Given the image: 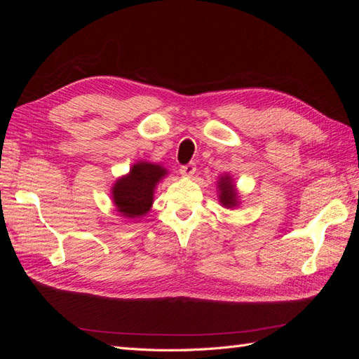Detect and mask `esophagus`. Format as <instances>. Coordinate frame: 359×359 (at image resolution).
<instances>
[{"instance_id": "obj_1", "label": "esophagus", "mask_w": 359, "mask_h": 359, "mask_svg": "<svg viewBox=\"0 0 359 359\" xmlns=\"http://www.w3.org/2000/svg\"><path fill=\"white\" fill-rule=\"evenodd\" d=\"M194 172H196V165H194V163H189V165H184L180 169V173L182 177H191Z\"/></svg>"}]
</instances>
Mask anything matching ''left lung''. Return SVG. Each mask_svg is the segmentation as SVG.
Wrapping results in <instances>:
<instances>
[{
  "instance_id": "8db88e82",
  "label": "left lung",
  "mask_w": 359,
  "mask_h": 359,
  "mask_svg": "<svg viewBox=\"0 0 359 359\" xmlns=\"http://www.w3.org/2000/svg\"><path fill=\"white\" fill-rule=\"evenodd\" d=\"M220 202L222 205L224 206H235L236 205V194H235V190H233V186L231 182V178L229 177H223L220 180Z\"/></svg>"
}]
</instances>
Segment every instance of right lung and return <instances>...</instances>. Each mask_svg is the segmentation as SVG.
I'll list each match as a JSON object with an SVG mask.
<instances>
[{
	"label": "right lung",
	"instance_id": "add662e5",
	"mask_svg": "<svg viewBox=\"0 0 359 359\" xmlns=\"http://www.w3.org/2000/svg\"><path fill=\"white\" fill-rule=\"evenodd\" d=\"M166 175V170L153 163H136L127 177L118 180L112 189L114 203L127 217H139L153 205L156 184Z\"/></svg>",
	"mask_w": 359,
	"mask_h": 359
}]
</instances>
